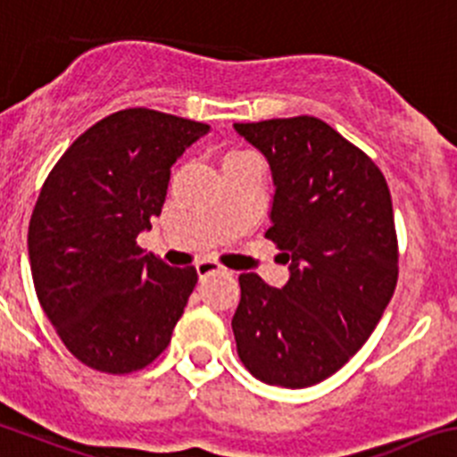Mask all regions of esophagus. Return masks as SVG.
Returning a JSON list of instances; mask_svg holds the SVG:
<instances>
[{
	"mask_svg": "<svg viewBox=\"0 0 457 457\" xmlns=\"http://www.w3.org/2000/svg\"><path fill=\"white\" fill-rule=\"evenodd\" d=\"M197 276L199 278H208V276H212V273H224L226 269L221 267V264H217V262H212V260H202V262H197Z\"/></svg>",
	"mask_w": 457,
	"mask_h": 457,
	"instance_id": "1",
	"label": "esophagus"
}]
</instances>
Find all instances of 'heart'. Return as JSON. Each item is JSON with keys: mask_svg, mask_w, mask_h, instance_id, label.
Returning a JSON list of instances; mask_svg holds the SVG:
<instances>
[{"mask_svg": "<svg viewBox=\"0 0 457 457\" xmlns=\"http://www.w3.org/2000/svg\"><path fill=\"white\" fill-rule=\"evenodd\" d=\"M246 154H251V152H245V150H233V152H228V154H226V156H224V161L242 159V156H246Z\"/></svg>", "mask_w": 457, "mask_h": 457, "instance_id": "heart-1", "label": "heart"}]
</instances>
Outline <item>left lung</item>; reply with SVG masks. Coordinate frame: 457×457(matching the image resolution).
I'll return each mask as SVG.
<instances>
[{"label": "left lung", "instance_id": "obj_1", "mask_svg": "<svg viewBox=\"0 0 457 457\" xmlns=\"http://www.w3.org/2000/svg\"><path fill=\"white\" fill-rule=\"evenodd\" d=\"M271 168L264 236L289 262L276 289L242 273L231 320L255 379L307 388L345 366L393 298L397 236L390 190L370 156L314 116L233 125Z\"/></svg>", "mask_w": 457, "mask_h": 457}]
</instances>
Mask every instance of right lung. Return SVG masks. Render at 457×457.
Masks as SVG:
<instances>
[{
	"instance_id": "1",
	"label": "right lung",
	"mask_w": 457,
	"mask_h": 457,
	"mask_svg": "<svg viewBox=\"0 0 457 457\" xmlns=\"http://www.w3.org/2000/svg\"><path fill=\"white\" fill-rule=\"evenodd\" d=\"M208 129L145 107L120 110L80 134L42 186L29 224L37 301L94 370H141L170 343L197 271L168 267L137 237L159 217L172 163Z\"/></svg>"
}]
</instances>
